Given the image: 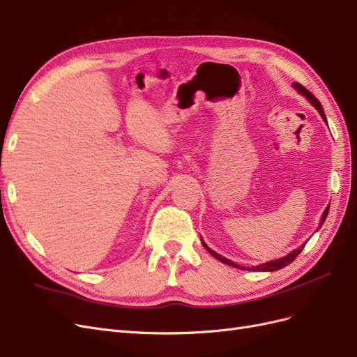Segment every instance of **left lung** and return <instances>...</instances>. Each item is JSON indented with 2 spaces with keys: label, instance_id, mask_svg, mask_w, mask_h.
<instances>
[{
  "label": "left lung",
  "instance_id": "8db88e82",
  "mask_svg": "<svg viewBox=\"0 0 357 357\" xmlns=\"http://www.w3.org/2000/svg\"><path fill=\"white\" fill-rule=\"evenodd\" d=\"M294 86H295V89L299 92V93H302L304 96H307V100L316 107V109L319 110V113H320V116L323 117V121L326 122V116H325V112H323V107H321V104L319 102V100L316 98L314 95H312L307 88H304V86L302 84H299V83H294ZM328 213H329V207L323 211V215H321V220H320V225H319V228L320 226L325 223V220H326V218H328ZM204 244V243H202ZM204 247L207 248V250L210 252V255H213L215 259H218V261H220V262H223V264H226V265H231V266H234V268H240V269H244L243 266H240V265H236L235 262H232V261H229V259H226V257H223V256H220L219 253H214L211 248H208L207 245L204 244ZM302 248H304V245L302 247H299V248H296V250H294V252H290L287 256H284V257H282V259H275V261H271V262H266V264H261V265H257V266H252L250 268V271H277V269H280V268H284V266H287L290 262H294L295 259H296V256L302 252Z\"/></svg>",
  "mask_w": 357,
  "mask_h": 357
}]
</instances>
